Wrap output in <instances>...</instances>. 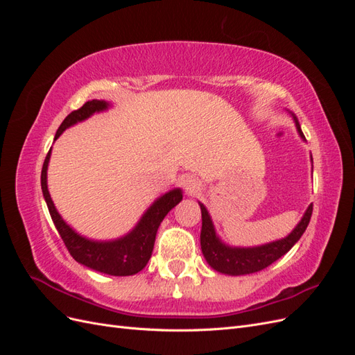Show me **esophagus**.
<instances>
[{"instance_id":"34e87169","label":"esophagus","mask_w":355,"mask_h":355,"mask_svg":"<svg viewBox=\"0 0 355 355\" xmlns=\"http://www.w3.org/2000/svg\"><path fill=\"white\" fill-rule=\"evenodd\" d=\"M184 188L187 189L188 194H196L197 191H200V182L194 176H187L184 179Z\"/></svg>"}]
</instances>
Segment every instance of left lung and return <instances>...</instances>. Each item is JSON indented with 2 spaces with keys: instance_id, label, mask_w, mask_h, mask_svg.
<instances>
[{
  "instance_id": "1",
  "label": "left lung",
  "mask_w": 355,
  "mask_h": 355,
  "mask_svg": "<svg viewBox=\"0 0 355 355\" xmlns=\"http://www.w3.org/2000/svg\"><path fill=\"white\" fill-rule=\"evenodd\" d=\"M292 115L296 130L302 141H305V136L300 130L299 121L295 114L290 112ZM311 161H313V155H311ZM200 204L201 209V219H202V227H201V235H200V243H201V252L204 259L213 268L214 271L227 275H245V274H253L257 271L265 270L266 266H270L277 259H280L284 256L292 247L302 237L305 232L311 214H313V204H309L308 209L305 210L302 219L293 228V231L287 234L284 239L275 240L271 243H265L261 245H253V247H237V245H230L223 243L219 235L214 230L213 220L210 218V213L207 211L206 206L202 202Z\"/></svg>"
}]
</instances>
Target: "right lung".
Segmentation results:
<instances>
[{
	"label": "right lung",
	"mask_w": 355,
	"mask_h": 355,
	"mask_svg": "<svg viewBox=\"0 0 355 355\" xmlns=\"http://www.w3.org/2000/svg\"><path fill=\"white\" fill-rule=\"evenodd\" d=\"M111 103L106 101L93 99L85 102L80 110L71 112L60 127L58 128L55 141L67 130V128L85 121L93 114H99L103 111H108L111 108ZM51 148L44 159L41 170V189L42 196L47 202V207L50 211V216L53 223L60 234V237L65 243L67 249L69 250L71 256L78 263L90 268L102 274L115 275V277H125V275H135L139 271H142L146 266L148 261L151 259L155 235L158 231L159 223L163 222L166 214L173 209L176 204L182 201V189L175 188L170 189L166 194L158 197L151 206H149L142 218L137 220L135 228L128 231L123 237H118L114 240H92L78 234L71 225H68L59 214L55 202H53L49 187H47V170L50 163Z\"/></svg>",
	"instance_id": "obj_1"
}]
</instances>
